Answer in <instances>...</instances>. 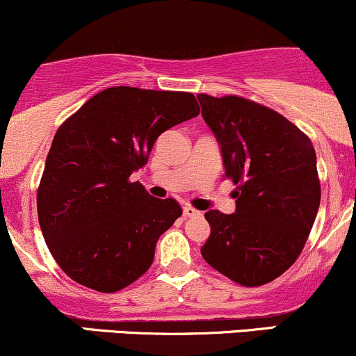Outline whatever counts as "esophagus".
<instances>
[{
    "instance_id": "34e87169",
    "label": "esophagus",
    "mask_w": 356,
    "mask_h": 356,
    "mask_svg": "<svg viewBox=\"0 0 356 356\" xmlns=\"http://www.w3.org/2000/svg\"><path fill=\"white\" fill-rule=\"evenodd\" d=\"M201 211H197L196 208L193 207H186L184 208V216H188V218H193V216H200Z\"/></svg>"
}]
</instances>
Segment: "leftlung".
<instances>
[{
	"instance_id": "8db88e82",
	"label": "left lung",
	"mask_w": 356,
	"mask_h": 356,
	"mask_svg": "<svg viewBox=\"0 0 356 356\" xmlns=\"http://www.w3.org/2000/svg\"><path fill=\"white\" fill-rule=\"evenodd\" d=\"M203 119L222 147L225 177L237 209H209L211 227L201 256L244 286L282 276L304 249L321 203L312 141L266 106L237 95L200 93Z\"/></svg>"
}]
</instances>
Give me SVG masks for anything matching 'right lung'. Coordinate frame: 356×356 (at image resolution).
I'll list each match as a JSON object with an SVG mask.
<instances>
[{
	"instance_id": "1",
	"label": "right lung",
	"mask_w": 356,
	"mask_h": 356,
	"mask_svg": "<svg viewBox=\"0 0 356 356\" xmlns=\"http://www.w3.org/2000/svg\"><path fill=\"white\" fill-rule=\"evenodd\" d=\"M200 114L189 92L111 87L56 131L37 189L44 241L80 285L114 293L148 271L160 235L182 215L129 175L163 131Z\"/></svg>"
}]
</instances>
